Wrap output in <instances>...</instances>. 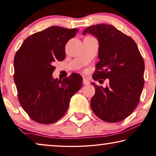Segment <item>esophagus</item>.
Masks as SVG:
<instances>
[{
	"instance_id": "esophagus-1",
	"label": "esophagus",
	"mask_w": 156,
	"mask_h": 156,
	"mask_svg": "<svg viewBox=\"0 0 156 156\" xmlns=\"http://www.w3.org/2000/svg\"><path fill=\"white\" fill-rule=\"evenodd\" d=\"M83 84H89V81L88 80H87L86 78L83 79Z\"/></svg>"
}]
</instances>
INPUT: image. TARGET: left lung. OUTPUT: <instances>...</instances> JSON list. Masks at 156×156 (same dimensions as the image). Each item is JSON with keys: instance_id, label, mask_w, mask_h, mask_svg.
Segmentation results:
<instances>
[{"instance_id": "1", "label": "left lung", "mask_w": 156, "mask_h": 156, "mask_svg": "<svg viewBox=\"0 0 156 156\" xmlns=\"http://www.w3.org/2000/svg\"><path fill=\"white\" fill-rule=\"evenodd\" d=\"M91 34L99 41V61L92 78L109 80L104 88L94 83L95 94L90 106L106 122L125 119L135 110L144 86V59L131 37L112 25L97 24L87 27L83 35Z\"/></svg>"}]
</instances>
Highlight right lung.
<instances>
[{"label":"right lung","instance_id":"1","mask_svg":"<svg viewBox=\"0 0 156 156\" xmlns=\"http://www.w3.org/2000/svg\"><path fill=\"white\" fill-rule=\"evenodd\" d=\"M78 29L52 26L24 40L14 57V81L19 102L36 122L50 124L61 119L82 86L73 73L62 81L52 77L54 62L65 57V45Z\"/></svg>","mask_w":156,"mask_h":156}]
</instances>
